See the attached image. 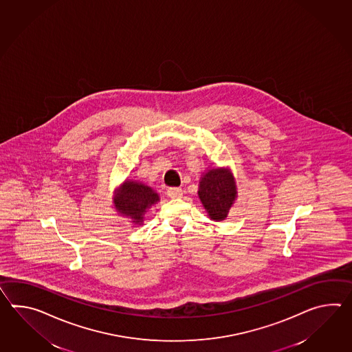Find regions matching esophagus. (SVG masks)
Segmentation results:
<instances>
[{"label":"esophagus","mask_w":352,"mask_h":352,"mask_svg":"<svg viewBox=\"0 0 352 352\" xmlns=\"http://www.w3.org/2000/svg\"><path fill=\"white\" fill-rule=\"evenodd\" d=\"M166 195H168L169 198H172V199H177V198H180L183 195V192H182L180 188H169L166 190Z\"/></svg>","instance_id":"obj_1"}]
</instances>
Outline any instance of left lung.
<instances>
[{
	"label": "left lung",
	"instance_id": "left-lung-1",
	"mask_svg": "<svg viewBox=\"0 0 352 352\" xmlns=\"http://www.w3.org/2000/svg\"><path fill=\"white\" fill-rule=\"evenodd\" d=\"M198 197L212 221L219 222L226 219L237 198L232 170L228 166H217L202 173L198 184Z\"/></svg>",
	"mask_w": 352,
	"mask_h": 352
}]
</instances>
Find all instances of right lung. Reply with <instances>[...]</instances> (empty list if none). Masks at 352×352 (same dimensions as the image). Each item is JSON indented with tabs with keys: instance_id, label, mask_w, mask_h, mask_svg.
<instances>
[{
	"instance_id": "obj_1",
	"label": "right lung",
	"mask_w": 352,
	"mask_h": 352,
	"mask_svg": "<svg viewBox=\"0 0 352 352\" xmlns=\"http://www.w3.org/2000/svg\"><path fill=\"white\" fill-rule=\"evenodd\" d=\"M160 197L148 184L140 180L126 179L112 198V204L120 216L130 219L133 227L144 225L146 212L157 202Z\"/></svg>"
}]
</instances>
